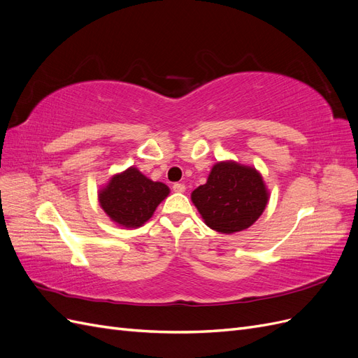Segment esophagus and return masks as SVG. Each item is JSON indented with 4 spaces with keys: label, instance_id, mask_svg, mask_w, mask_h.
Here are the masks:
<instances>
[{
    "label": "esophagus",
    "instance_id": "1",
    "mask_svg": "<svg viewBox=\"0 0 358 358\" xmlns=\"http://www.w3.org/2000/svg\"><path fill=\"white\" fill-rule=\"evenodd\" d=\"M173 191L183 192V191H185V185H183V183H173Z\"/></svg>",
    "mask_w": 358,
    "mask_h": 358
}]
</instances>
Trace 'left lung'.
Wrapping results in <instances>:
<instances>
[{
    "instance_id": "1",
    "label": "left lung",
    "mask_w": 358,
    "mask_h": 358,
    "mask_svg": "<svg viewBox=\"0 0 358 358\" xmlns=\"http://www.w3.org/2000/svg\"><path fill=\"white\" fill-rule=\"evenodd\" d=\"M267 199L259 173L236 162L215 164L208 182L191 194L206 225L224 234L251 227L266 209Z\"/></svg>"
}]
</instances>
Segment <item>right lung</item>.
<instances>
[{
	"label": "right lung",
	"instance_id": "obj_1",
	"mask_svg": "<svg viewBox=\"0 0 358 358\" xmlns=\"http://www.w3.org/2000/svg\"><path fill=\"white\" fill-rule=\"evenodd\" d=\"M169 187L143 176L136 167H129L110 179L100 191V204L110 220L127 229L143 225L157 206L169 196Z\"/></svg>",
	"mask_w": 358,
	"mask_h": 358
}]
</instances>
